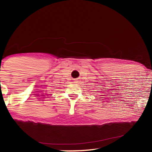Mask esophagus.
Instances as JSON below:
<instances>
[{"instance_id": "1", "label": "esophagus", "mask_w": 152, "mask_h": 152, "mask_svg": "<svg viewBox=\"0 0 152 152\" xmlns=\"http://www.w3.org/2000/svg\"><path fill=\"white\" fill-rule=\"evenodd\" d=\"M74 82H76H76H77V81H76V80H75V81H74Z\"/></svg>"}]
</instances>
